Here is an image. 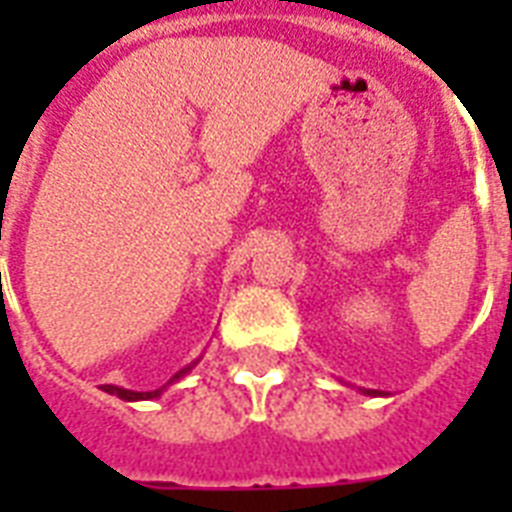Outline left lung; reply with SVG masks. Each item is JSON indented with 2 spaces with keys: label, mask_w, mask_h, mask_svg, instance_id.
Segmentation results:
<instances>
[{
  "label": "left lung",
  "mask_w": 512,
  "mask_h": 512,
  "mask_svg": "<svg viewBox=\"0 0 512 512\" xmlns=\"http://www.w3.org/2000/svg\"><path fill=\"white\" fill-rule=\"evenodd\" d=\"M361 393H364V396H382V390H369V388H361Z\"/></svg>",
  "instance_id": "8db88e82"
}]
</instances>
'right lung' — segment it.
<instances>
[{
  "label": "right lung",
  "instance_id": "add662e5",
  "mask_svg": "<svg viewBox=\"0 0 512 512\" xmlns=\"http://www.w3.org/2000/svg\"><path fill=\"white\" fill-rule=\"evenodd\" d=\"M199 364V358H196V361H193V364H188V366H183V369H180V372L175 374V377H172L170 382H167V385H172V382H177V380H183L185 374L191 372L193 366ZM167 385H162V388L159 390H146V393H138V390H127V388H119V385H103V390H106V393H111V396H119L122 398V401H148V398H159L164 393V390H167Z\"/></svg>",
  "mask_w": 512,
  "mask_h": 512
}]
</instances>
